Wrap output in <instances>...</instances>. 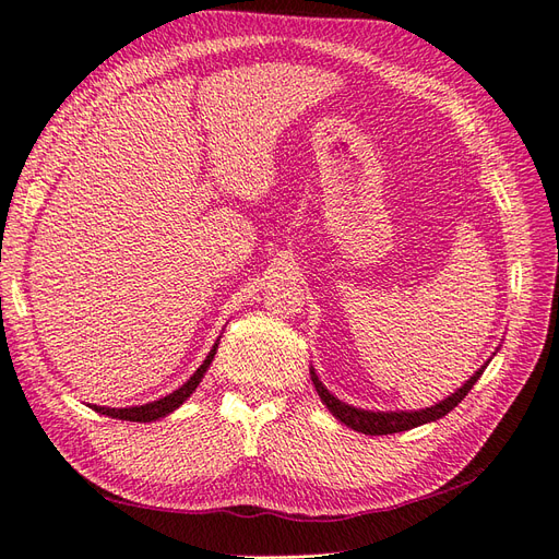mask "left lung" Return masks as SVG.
<instances>
[{
	"label": "left lung",
	"mask_w": 559,
	"mask_h": 559,
	"mask_svg": "<svg viewBox=\"0 0 559 559\" xmlns=\"http://www.w3.org/2000/svg\"><path fill=\"white\" fill-rule=\"evenodd\" d=\"M487 365H489V361H487ZM487 365L479 367L471 376V379H467L456 392H451L449 397H444L442 402H437L432 406H426V409H418V412H367V409H357V406L345 404L338 397L331 395V392L324 388V383L317 379L314 369H310V376H312V385L317 390V395H320V400L326 404V409L334 414L341 420V424H345L357 432H365V435H392V432L418 428L424 424H430V420L447 416L451 409H454V406H459V402L467 395V392L473 390V385L477 383L479 376L485 373Z\"/></svg>",
	"instance_id": "obj_1"
}]
</instances>
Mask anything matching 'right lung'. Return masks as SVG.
<instances>
[{
    "instance_id": "add662e5",
    "label": "right lung",
    "mask_w": 559,
    "mask_h": 559,
    "mask_svg": "<svg viewBox=\"0 0 559 559\" xmlns=\"http://www.w3.org/2000/svg\"><path fill=\"white\" fill-rule=\"evenodd\" d=\"M216 350H218V341L214 343V348L209 350V355L200 365V369L194 371L190 379L183 385H180L178 390L169 392L167 397L155 400V402H147V404H141V406H127V409H110V406H98V404H88V406H92L94 412H98L103 416H112V418H119V420H135V424H150V420H157V418L169 416L171 412H176L178 406L192 395L194 388L200 385V381L204 379L209 365H211V361H214Z\"/></svg>"
}]
</instances>
